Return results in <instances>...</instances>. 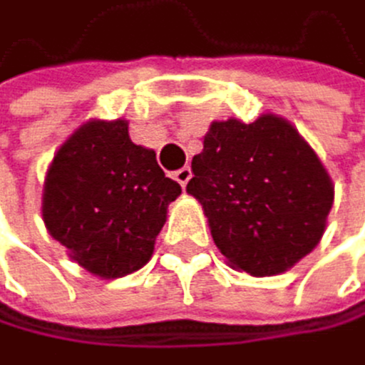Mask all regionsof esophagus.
Returning <instances> with one entry per match:
<instances>
[{
	"label": "esophagus",
	"mask_w": 365,
	"mask_h": 365,
	"mask_svg": "<svg viewBox=\"0 0 365 365\" xmlns=\"http://www.w3.org/2000/svg\"><path fill=\"white\" fill-rule=\"evenodd\" d=\"M190 177H192V170L188 168V165H184V168H179L177 173H175V179L179 181L181 186H186L188 181H190Z\"/></svg>",
	"instance_id": "obj_1"
}]
</instances>
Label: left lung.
<instances>
[{"label": "left lung", "mask_w": 365, "mask_h": 365, "mask_svg": "<svg viewBox=\"0 0 365 365\" xmlns=\"http://www.w3.org/2000/svg\"><path fill=\"white\" fill-rule=\"evenodd\" d=\"M186 190L234 268L270 277L318 245L334 186L316 152L282 118L213 122Z\"/></svg>", "instance_id": "8db88e82"}]
</instances>
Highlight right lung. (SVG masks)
<instances>
[{"label": "right lung", "mask_w": 365, "mask_h": 365, "mask_svg": "<svg viewBox=\"0 0 365 365\" xmlns=\"http://www.w3.org/2000/svg\"><path fill=\"white\" fill-rule=\"evenodd\" d=\"M181 186L133 145L125 120H93L47 170L43 218L88 272L115 279L143 268Z\"/></svg>", "instance_id": "add662e5"}]
</instances>
